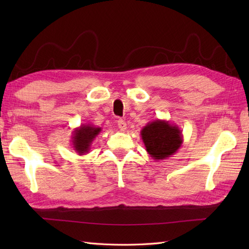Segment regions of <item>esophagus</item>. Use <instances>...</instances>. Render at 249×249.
<instances>
[{"mask_svg":"<svg viewBox=\"0 0 249 249\" xmlns=\"http://www.w3.org/2000/svg\"><path fill=\"white\" fill-rule=\"evenodd\" d=\"M118 127L121 131H125L127 129V124H126V122L123 120H119L118 121Z\"/></svg>","mask_w":249,"mask_h":249,"instance_id":"esophagus-1","label":"esophagus"}]
</instances>
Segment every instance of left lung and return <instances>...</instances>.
<instances>
[{
    "instance_id": "1",
    "label": "left lung",
    "mask_w": 249,
    "mask_h": 249,
    "mask_svg": "<svg viewBox=\"0 0 249 249\" xmlns=\"http://www.w3.org/2000/svg\"><path fill=\"white\" fill-rule=\"evenodd\" d=\"M140 134L146 152L155 160L170 157L183 143V135L178 126L165 120L150 122Z\"/></svg>"
}]
</instances>
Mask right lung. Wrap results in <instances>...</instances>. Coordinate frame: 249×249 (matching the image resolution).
Instances as JSON below:
<instances>
[{
	"label": "right lung",
	"mask_w": 249,
	"mask_h": 249,
	"mask_svg": "<svg viewBox=\"0 0 249 249\" xmlns=\"http://www.w3.org/2000/svg\"><path fill=\"white\" fill-rule=\"evenodd\" d=\"M102 131L100 127H95L91 124H82L75 128L71 136V144L79 155H84L89 153L92 142L96 136Z\"/></svg>",
	"instance_id": "right-lung-1"
}]
</instances>
